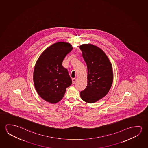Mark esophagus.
I'll return each instance as SVG.
<instances>
[{"mask_svg":"<svg viewBox=\"0 0 148 148\" xmlns=\"http://www.w3.org/2000/svg\"><path fill=\"white\" fill-rule=\"evenodd\" d=\"M76 78H73L72 79V84H74L75 82H76Z\"/></svg>","mask_w":148,"mask_h":148,"instance_id":"1","label":"esophagus"}]
</instances>
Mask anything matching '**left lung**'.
Wrapping results in <instances>:
<instances>
[{"label": "left lung", "mask_w": 148, "mask_h": 148, "mask_svg": "<svg viewBox=\"0 0 148 148\" xmlns=\"http://www.w3.org/2000/svg\"><path fill=\"white\" fill-rule=\"evenodd\" d=\"M80 49L88 69L87 86L80 94L82 100L92 103L105 97L111 87L113 80L111 64L97 46L84 44Z\"/></svg>", "instance_id": "8db88e82"}]
</instances>
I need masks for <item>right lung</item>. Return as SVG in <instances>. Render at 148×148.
<instances>
[{
    "label": "right lung",
    "mask_w": 148,
    "mask_h": 148,
    "mask_svg": "<svg viewBox=\"0 0 148 148\" xmlns=\"http://www.w3.org/2000/svg\"><path fill=\"white\" fill-rule=\"evenodd\" d=\"M72 49L70 43L58 42L46 49L37 60L33 73L34 86L39 95L48 102H59L72 83L67 69L62 65Z\"/></svg>",
    "instance_id": "add662e5"
}]
</instances>
